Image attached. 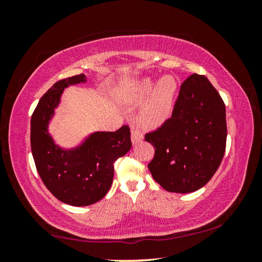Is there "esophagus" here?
Wrapping results in <instances>:
<instances>
[{
    "label": "esophagus",
    "mask_w": 262,
    "mask_h": 262,
    "mask_svg": "<svg viewBox=\"0 0 262 262\" xmlns=\"http://www.w3.org/2000/svg\"><path fill=\"white\" fill-rule=\"evenodd\" d=\"M130 139H132L133 144H137L139 142L143 140V134H142V132H140L139 129H135V128H133L132 134H130Z\"/></svg>",
    "instance_id": "1"
}]
</instances>
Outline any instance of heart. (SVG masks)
<instances>
[{"mask_svg": "<svg viewBox=\"0 0 262 262\" xmlns=\"http://www.w3.org/2000/svg\"><path fill=\"white\" fill-rule=\"evenodd\" d=\"M177 91V79L166 75L158 82L151 77L139 79L129 88L125 97L128 101H139L147 97L137 113V121L142 127L156 129L171 118Z\"/></svg>", "mask_w": 262, "mask_h": 262, "instance_id": "1", "label": "heart"}]
</instances>
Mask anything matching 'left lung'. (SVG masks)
<instances>
[{"label":"left lung","mask_w":262,"mask_h":262,"mask_svg":"<svg viewBox=\"0 0 262 262\" xmlns=\"http://www.w3.org/2000/svg\"><path fill=\"white\" fill-rule=\"evenodd\" d=\"M145 141L155 148L149 163L154 179L167 192L203 187L225 152V105L206 76L193 74L181 84L172 117Z\"/></svg>","instance_id":"8db88e82"}]
</instances>
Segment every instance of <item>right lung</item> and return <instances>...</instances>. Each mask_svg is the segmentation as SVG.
I'll return each mask as SVG.
<instances>
[{"instance_id": "1", "label": "right lung", "mask_w": 262, "mask_h": 262, "mask_svg": "<svg viewBox=\"0 0 262 262\" xmlns=\"http://www.w3.org/2000/svg\"><path fill=\"white\" fill-rule=\"evenodd\" d=\"M85 74L56 82L41 97L31 118V150L39 176L60 201L75 207L103 199L113 183V163L132 148L129 127L117 132H94L76 147L56 144L50 123L64 89L86 83Z\"/></svg>"}]
</instances>
